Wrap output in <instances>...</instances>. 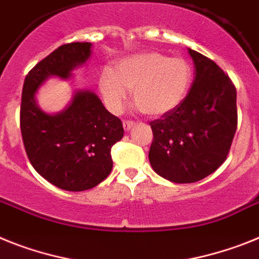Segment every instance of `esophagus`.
I'll return each instance as SVG.
<instances>
[{
  "label": "esophagus",
  "mask_w": 259,
  "mask_h": 259,
  "mask_svg": "<svg viewBox=\"0 0 259 259\" xmlns=\"http://www.w3.org/2000/svg\"><path fill=\"white\" fill-rule=\"evenodd\" d=\"M134 125H135V123H134V121H131V120L123 121V128H124V131H130V130H131Z\"/></svg>",
  "instance_id": "obj_1"
}]
</instances>
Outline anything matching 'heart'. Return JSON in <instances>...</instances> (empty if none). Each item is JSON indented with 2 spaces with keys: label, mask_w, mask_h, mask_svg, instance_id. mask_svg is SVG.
Instances as JSON below:
<instances>
[{
  "label": "heart",
  "mask_w": 259,
  "mask_h": 259,
  "mask_svg": "<svg viewBox=\"0 0 259 259\" xmlns=\"http://www.w3.org/2000/svg\"><path fill=\"white\" fill-rule=\"evenodd\" d=\"M193 81V66L185 57L147 52L120 60L116 69L103 68L99 90L107 107L120 112L134 89L136 107L149 116H162L182 103Z\"/></svg>",
  "instance_id": "1"
}]
</instances>
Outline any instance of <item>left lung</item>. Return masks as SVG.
<instances>
[{"instance_id":"1","label":"left lung","mask_w":259,"mask_h":259,"mask_svg":"<svg viewBox=\"0 0 259 259\" xmlns=\"http://www.w3.org/2000/svg\"><path fill=\"white\" fill-rule=\"evenodd\" d=\"M195 65L190 92L178 107L151 121L149 161L158 176L193 183L225 160L237 130L236 88L216 63L190 50Z\"/></svg>"}]
</instances>
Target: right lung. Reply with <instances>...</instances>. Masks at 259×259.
I'll return each mask as SVG.
<instances>
[{
    "instance_id": "1",
    "label": "right lung",
    "mask_w": 259,
    "mask_h": 259,
    "mask_svg": "<svg viewBox=\"0 0 259 259\" xmlns=\"http://www.w3.org/2000/svg\"><path fill=\"white\" fill-rule=\"evenodd\" d=\"M92 43H68L28 72L21 103V132L31 165L44 180L66 191L93 189L111 173V147L124 135L120 119L92 92H76L69 106L51 115L35 94L51 76L66 79L85 64Z\"/></svg>"
}]
</instances>
